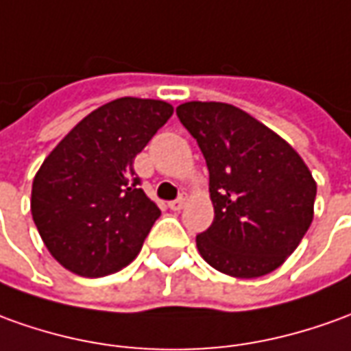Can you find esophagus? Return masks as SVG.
Returning a JSON list of instances; mask_svg holds the SVG:
<instances>
[{"label":"esophagus","mask_w":351,"mask_h":351,"mask_svg":"<svg viewBox=\"0 0 351 351\" xmlns=\"http://www.w3.org/2000/svg\"><path fill=\"white\" fill-rule=\"evenodd\" d=\"M183 206H185V195H181V197H178L176 200H170V202H168V208L173 210V212H180Z\"/></svg>","instance_id":"obj_1"}]
</instances>
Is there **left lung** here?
I'll list each match as a JSON object with an SVG mask.
<instances>
[{"instance_id":"left-lung-1","label":"left lung","mask_w":351,"mask_h":351,"mask_svg":"<svg viewBox=\"0 0 351 351\" xmlns=\"http://www.w3.org/2000/svg\"><path fill=\"white\" fill-rule=\"evenodd\" d=\"M202 151L214 221L197 235L214 269L252 279L277 269L306 235L317 185L300 154L245 110L191 101L176 108Z\"/></svg>"}]
</instances>
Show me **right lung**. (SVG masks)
<instances>
[{"label": "right lung", "instance_id": "obj_1", "mask_svg": "<svg viewBox=\"0 0 351 351\" xmlns=\"http://www.w3.org/2000/svg\"><path fill=\"white\" fill-rule=\"evenodd\" d=\"M173 108L122 97L99 106L43 160L32 183V217L53 258L82 277L122 269L143 246L158 206L134 160Z\"/></svg>", "mask_w": 351, "mask_h": 351}]
</instances>
